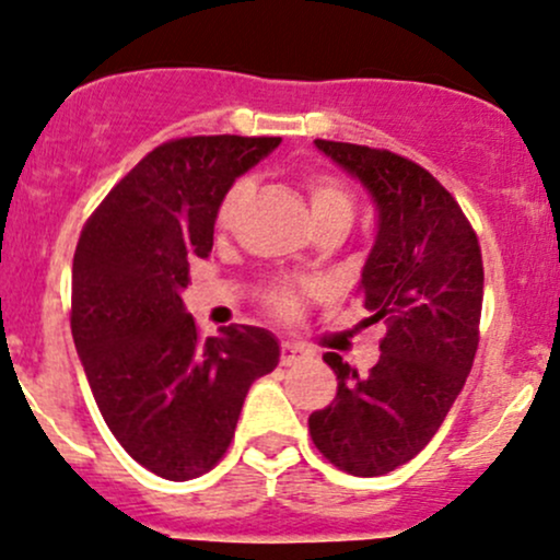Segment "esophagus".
I'll use <instances>...</instances> for the list:
<instances>
[{
	"mask_svg": "<svg viewBox=\"0 0 560 560\" xmlns=\"http://www.w3.org/2000/svg\"><path fill=\"white\" fill-rule=\"evenodd\" d=\"M305 361H311V352H307L305 347L294 342H281V365H294Z\"/></svg>",
	"mask_w": 560,
	"mask_h": 560,
	"instance_id": "obj_1",
	"label": "esophagus"
}]
</instances>
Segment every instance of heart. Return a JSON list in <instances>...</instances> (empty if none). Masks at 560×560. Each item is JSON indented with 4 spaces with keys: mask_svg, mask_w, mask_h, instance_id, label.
Returning a JSON list of instances; mask_svg holds the SVG:
<instances>
[{
    "mask_svg": "<svg viewBox=\"0 0 560 560\" xmlns=\"http://www.w3.org/2000/svg\"><path fill=\"white\" fill-rule=\"evenodd\" d=\"M305 186L307 202H311L313 226H318V223H345V226H350L355 205H352L350 191H347L337 178L316 173V176L307 178ZM249 191H253L249 178H236V182L229 186V191L221 199V208H218V223H221V226H226L231 218H234L244 199L249 197ZM302 294H305V289L279 281V284H268L262 289V302H266L268 311L276 313V316L292 318L294 313L300 311Z\"/></svg>",
    "mask_w": 560,
    "mask_h": 560,
    "instance_id": "heart-1",
    "label": "heart"
}]
</instances>
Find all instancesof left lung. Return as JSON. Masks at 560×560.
I'll return each mask as SVG.
<instances>
[{"label": "left lung", "mask_w": 560, "mask_h": 560, "mask_svg": "<svg viewBox=\"0 0 560 560\" xmlns=\"http://www.w3.org/2000/svg\"><path fill=\"white\" fill-rule=\"evenodd\" d=\"M376 205V242L361 273L365 324L387 326L382 355L358 374L337 352V397L307 419L313 445L352 477H382L429 445L464 389L479 345V240L453 195L389 150L316 139Z\"/></svg>", "instance_id": "8db88e82"}]
</instances>
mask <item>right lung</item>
Here are the masks:
<instances>
[{
  "label": "right lung",
  "instance_id": "obj_1",
  "mask_svg": "<svg viewBox=\"0 0 560 560\" xmlns=\"http://www.w3.org/2000/svg\"><path fill=\"white\" fill-rule=\"evenodd\" d=\"M279 137H186L155 147L113 186L73 255L70 329L89 387L115 440L171 481L223 458L255 378L279 365L258 326L202 339L182 292L208 258L229 186Z\"/></svg>",
  "mask_w": 560,
  "mask_h": 560
}]
</instances>
